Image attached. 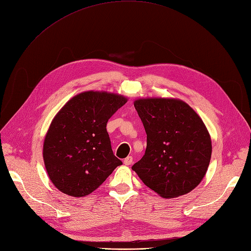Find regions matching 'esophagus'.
<instances>
[{"label":"esophagus","instance_id":"obj_1","mask_svg":"<svg viewBox=\"0 0 251 251\" xmlns=\"http://www.w3.org/2000/svg\"><path fill=\"white\" fill-rule=\"evenodd\" d=\"M132 162H133V157H132V156H127V157L125 158V160H124V163H125L126 165H130V164H132Z\"/></svg>","mask_w":251,"mask_h":251}]
</instances>
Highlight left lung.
<instances>
[{
  "instance_id": "1",
  "label": "left lung",
  "mask_w": 251,
  "mask_h": 251,
  "mask_svg": "<svg viewBox=\"0 0 251 251\" xmlns=\"http://www.w3.org/2000/svg\"><path fill=\"white\" fill-rule=\"evenodd\" d=\"M134 105L146 130L147 147L132 170L163 198L191 192L204 177L211 157L204 123L180 99L142 98Z\"/></svg>"
}]
</instances>
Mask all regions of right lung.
I'll return each mask as SVG.
<instances>
[{
  "label": "right lung",
  "instance_id": "1",
  "mask_svg": "<svg viewBox=\"0 0 251 251\" xmlns=\"http://www.w3.org/2000/svg\"><path fill=\"white\" fill-rule=\"evenodd\" d=\"M127 98L104 91L82 92L55 115L43 146L45 168L62 193L83 197L96 190L118 165L106 126Z\"/></svg>",
  "mask_w": 251,
  "mask_h": 251
}]
</instances>
